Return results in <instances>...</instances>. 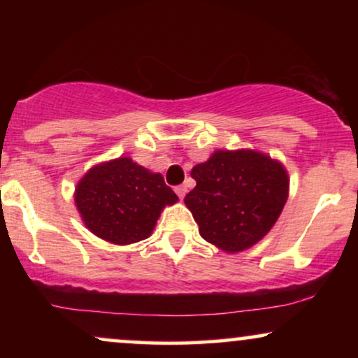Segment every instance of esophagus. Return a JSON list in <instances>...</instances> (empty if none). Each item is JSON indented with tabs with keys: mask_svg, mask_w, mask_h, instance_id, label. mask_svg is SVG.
Here are the masks:
<instances>
[{
	"mask_svg": "<svg viewBox=\"0 0 358 358\" xmlns=\"http://www.w3.org/2000/svg\"><path fill=\"white\" fill-rule=\"evenodd\" d=\"M175 192H176V195L180 196V200H182L185 196V193H187V187H185V185H178V187H175Z\"/></svg>",
	"mask_w": 358,
	"mask_h": 358,
	"instance_id": "obj_1",
	"label": "esophagus"
}]
</instances>
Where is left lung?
<instances>
[{
  "instance_id": "1",
  "label": "left lung",
  "mask_w": 358,
  "mask_h": 358,
  "mask_svg": "<svg viewBox=\"0 0 358 358\" xmlns=\"http://www.w3.org/2000/svg\"><path fill=\"white\" fill-rule=\"evenodd\" d=\"M185 196L199 232L225 252L249 249L271 231L287 200L285 166L257 151H215L193 166Z\"/></svg>"
}]
</instances>
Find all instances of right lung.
Listing matches in <instances>:
<instances>
[{
    "instance_id": "add662e5",
    "label": "right lung",
    "mask_w": 358,
    "mask_h": 358,
    "mask_svg": "<svg viewBox=\"0 0 358 358\" xmlns=\"http://www.w3.org/2000/svg\"><path fill=\"white\" fill-rule=\"evenodd\" d=\"M176 200L162 175L131 158L90 168L76 188L77 210L89 231L122 245L146 239L163 207Z\"/></svg>"
}]
</instances>
